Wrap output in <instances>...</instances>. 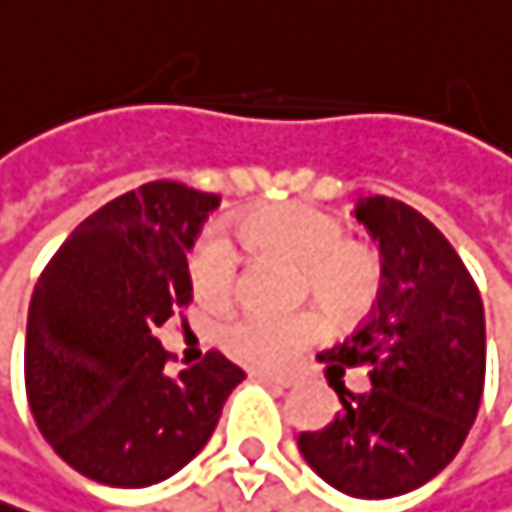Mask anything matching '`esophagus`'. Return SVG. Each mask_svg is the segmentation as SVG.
<instances>
[{"label":"esophagus","instance_id":"esophagus-1","mask_svg":"<svg viewBox=\"0 0 512 512\" xmlns=\"http://www.w3.org/2000/svg\"><path fill=\"white\" fill-rule=\"evenodd\" d=\"M254 376L264 379L267 385H273V388H279V391H288V388H294V376H285V373H267V370H258Z\"/></svg>","mask_w":512,"mask_h":512}]
</instances>
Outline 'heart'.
Returning a JSON list of instances; mask_svg holds the SVG:
<instances>
[{
	"mask_svg": "<svg viewBox=\"0 0 512 512\" xmlns=\"http://www.w3.org/2000/svg\"><path fill=\"white\" fill-rule=\"evenodd\" d=\"M239 236L254 251H267L300 264L303 291H309L327 312L340 318L364 312L379 291V258L361 242L346 239L340 218L306 203L264 206L239 221ZM194 300L221 309L230 303L239 279V254L233 239L209 227L191 251ZM324 324L315 312L270 315L245 312L224 331V346L258 367H282L300 349L315 343Z\"/></svg>",
	"mask_w": 512,
	"mask_h": 512,
	"instance_id": "heart-1",
	"label": "heart"
}]
</instances>
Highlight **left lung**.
Wrapping results in <instances>:
<instances>
[{"mask_svg": "<svg viewBox=\"0 0 512 512\" xmlns=\"http://www.w3.org/2000/svg\"><path fill=\"white\" fill-rule=\"evenodd\" d=\"M355 218L379 242V297L318 361L327 373L367 367L370 388L352 394L331 379L343 410L297 446L324 483L379 501L425 486L461 449L486 382V315L477 282L422 212L364 197Z\"/></svg>", "mask_w": 512, "mask_h": 512, "instance_id": "obj_1", "label": "left lung"}]
</instances>
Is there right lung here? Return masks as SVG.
Segmentation results:
<instances>
[{
	"mask_svg": "<svg viewBox=\"0 0 512 512\" xmlns=\"http://www.w3.org/2000/svg\"><path fill=\"white\" fill-rule=\"evenodd\" d=\"M215 194L151 181L81 221L32 291L23 376L32 419L87 480L154 486L212 437L245 373L218 349L181 373L157 331L191 303L188 251Z\"/></svg>",
	"mask_w": 512,
	"mask_h": 512,
	"instance_id": "right-lung-1",
	"label": "right lung"
}]
</instances>
